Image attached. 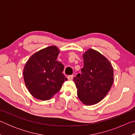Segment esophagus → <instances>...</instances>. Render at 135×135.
<instances>
[{
  "label": "esophagus",
  "mask_w": 135,
  "mask_h": 135,
  "mask_svg": "<svg viewBox=\"0 0 135 135\" xmlns=\"http://www.w3.org/2000/svg\"><path fill=\"white\" fill-rule=\"evenodd\" d=\"M67 79L68 80H71L73 79V75H70V76H68L67 77Z\"/></svg>",
  "instance_id": "obj_1"
}]
</instances>
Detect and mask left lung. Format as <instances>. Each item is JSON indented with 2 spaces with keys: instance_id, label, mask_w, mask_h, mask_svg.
<instances>
[{
  "instance_id": "1",
  "label": "left lung",
  "mask_w": 135,
  "mask_h": 135,
  "mask_svg": "<svg viewBox=\"0 0 135 135\" xmlns=\"http://www.w3.org/2000/svg\"><path fill=\"white\" fill-rule=\"evenodd\" d=\"M84 67L74 80L77 97L86 105L99 102L110 90L114 80L113 68L105 56L93 49L83 54Z\"/></svg>"
}]
</instances>
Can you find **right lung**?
<instances>
[{
	"mask_svg": "<svg viewBox=\"0 0 135 135\" xmlns=\"http://www.w3.org/2000/svg\"><path fill=\"white\" fill-rule=\"evenodd\" d=\"M60 52L51 46L36 52L24 66V80L29 92L36 99H51L61 89L67 79L64 75V65L56 61Z\"/></svg>",
	"mask_w": 135,
	"mask_h": 135,
	"instance_id": "1",
	"label": "right lung"
}]
</instances>
